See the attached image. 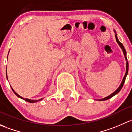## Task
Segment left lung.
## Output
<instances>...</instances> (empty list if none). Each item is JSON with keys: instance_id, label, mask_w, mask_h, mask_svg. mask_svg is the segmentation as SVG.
Segmentation results:
<instances>
[{"instance_id": "1", "label": "left lung", "mask_w": 132, "mask_h": 132, "mask_svg": "<svg viewBox=\"0 0 132 132\" xmlns=\"http://www.w3.org/2000/svg\"><path fill=\"white\" fill-rule=\"evenodd\" d=\"M114 33H115V37H116L117 43H118V44H119V46H120V47H121V48L122 51H123V55H124V56H125V60H126V62H127V63H126V72H125V74L124 77H123V80H122L121 83L120 84V85H119V86L118 87V89H117L115 91V92H114L113 93H111V94L110 95L107 96H106V97L104 98L98 99L97 100H98V101H104V100H108V99H109V98H112V96L116 95V94H118V93H119V92H120V90H121V88H123V85H124V82H125V81L126 77H127V74H128V61H127V51H126L125 49V47H124V46H123V44H122V43H121L120 42H119V40H118V37H117V34H116V31L114 30Z\"/></svg>"}]
</instances>
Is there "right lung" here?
<instances>
[{
  "label": "right lung",
  "instance_id": "obj_1",
  "mask_svg": "<svg viewBox=\"0 0 132 132\" xmlns=\"http://www.w3.org/2000/svg\"><path fill=\"white\" fill-rule=\"evenodd\" d=\"M8 54H9V53H8ZM7 57H8V56H7ZM6 76H7V72H6ZM11 88L12 90H13V92H14V94H15L16 95L18 96V97L20 98L23 99V100H25V101L28 102H30V103H36V102H39V101H40V100H43V98L39 99V100H30V99H28V98H23V97H22V96H21L20 95H19L18 94V93H16V92H15V91H14V89H13V88H12L11 86Z\"/></svg>",
  "mask_w": 132,
  "mask_h": 132
}]
</instances>
